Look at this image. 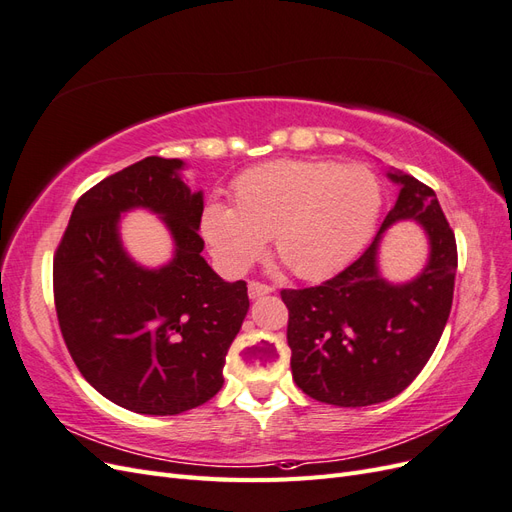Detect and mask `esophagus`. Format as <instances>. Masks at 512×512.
I'll return each mask as SVG.
<instances>
[{
  "instance_id": "1",
  "label": "esophagus",
  "mask_w": 512,
  "mask_h": 512,
  "mask_svg": "<svg viewBox=\"0 0 512 512\" xmlns=\"http://www.w3.org/2000/svg\"><path fill=\"white\" fill-rule=\"evenodd\" d=\"M273 292L271 286L267 284H260V282H250L247 284V294H250V299H258V297H265V294Z\"/></svg>"
}]
</instances>
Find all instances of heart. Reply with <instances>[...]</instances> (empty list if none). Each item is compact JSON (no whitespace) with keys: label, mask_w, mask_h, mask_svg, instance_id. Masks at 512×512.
Here are the masks:
<instances>
[{"label":"heart","mask_w":512,"mask_h":512,"mask_svg":"<svg viewBox=\"0 0 512 512\" xmlns=\"http://www.w3.org/2000/svg\"><path fill=\"white\" fill-rule=\"evenodd\" d=\"M382 183L361 164L275 160L232 183V207L209 203L200 235L228 275L250 269L271 237L273 250L301 280L344 269L374 235Z\"/></svg>","instance_id":"obj_1"}]
</instances>
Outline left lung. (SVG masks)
<instances>
[{"label":"left lung","instance_id":"8db88e82","mask_svg":"<svg viewBox=\"0 0 512 512\" xmlns=\"http://www.w3.org/2000/svg\"><path fill=\"white\" fill-rule=\"evenodd\" d=\"M386 175L399 196L367 250L320 286L282 290L292 378L322 404L361 408L399 395L421 374L451 314L455 232L436 192L401 170ZM406 219L424 226L430 258L414 281L393 285L379 275L377 250L381 232Z\"/></svg>","mask_w":512,"mask_h":512}]
</instances>
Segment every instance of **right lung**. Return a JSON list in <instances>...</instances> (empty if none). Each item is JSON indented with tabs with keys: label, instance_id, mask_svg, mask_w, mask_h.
Wrapping results in <instances>:
<instances>
[{
	"label": "right lung",
	"instance_id": "1",
	"mask_svg": "<svg viewBox=\"0 0 512 512\" xmlns=\"http://www.w3.org/2000/svg\"><path fill=\"white\" fill-rule=\"evenodd\" d=\"M183 166L151 156L96 183L74 205L53 260L57 320L76 367L138 414H181L218 393L250 309L245 282H224L200 254L203 192L183 183ZM132 208L160 214L174 237L160 270L122 250L118 220Z\"/></svg>",
	"mask_w": 512,
	"mask_h": 512
}]
</instances>
